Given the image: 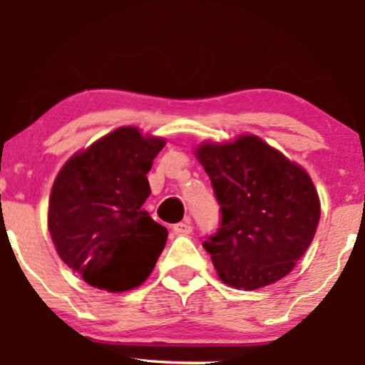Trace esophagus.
<instances>
[{
  "label": "esophagus",
  "instance_id": "34e87169",
  "mask_svg": "<svg viewBox=\"0 0 365 365\" xmlns=\"http://www.w3.org/2000/svg\"><path fill=\"white\" fill-rule=\"evenodd\" d=\"M173 232L177 233V235H190V233H192V223L188 220H185V221H182V223L173 225Z\"/></svg>",
  "mask_w": 365,
  "mask_h": 365
}]
</instances>
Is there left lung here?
Segmentation results:
<instances>
[{
	"mask_svg": "<svg viewBox=\"0 0 365 365\" xmlns=\"http://www.w3.org/2000/svg\"><path fill=\"white\" fill-rule=\"evenodd\" d=\"M195 156L220 204V228L202 244L220 278L255 290L287 276L319 223L311 177L255 135L202 144Z\"/></svg>",
	"mask_w": 365,
	"mask_h": 365,
	"instance_id": "obj_1",
	"label": "left lung"
}]
</instances>
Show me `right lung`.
<instances>
[{
    "mask_svg": "<svg viewBox=\"0 0 365 365\" xmlns=\"http://www.w3.org/2000/svg\"><path fill=\"white\" fill-rule=\"evenodd\" d=\"M165 140L121 127L75 154L54 180L48 228L61 261L108 292L139 287L168 238L142 204L148 173Z\"/></svg>",
    "mask_w": 365,
    "mask_h": 365,
    "instance_id": "1",
    "label": "right lung"
}]
</instances>
